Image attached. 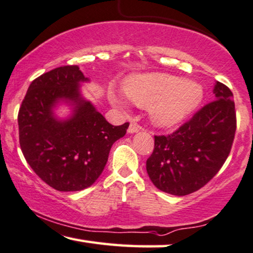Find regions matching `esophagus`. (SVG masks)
Segmentation results:
<instances>
[{
  "instance_id": "esophagus-1",
  "label": "esophagus",
  "mask_w": 253,
  "mask_h": 253,
  "mask_svg": "<svg viewBox=\"0 0 253 253\" xmlns=\"http://www.w3.org/2000/svg\"><path fill=\"white\" fill-rule=\"evenodd\" d=\"M139 130H140V126H138V124H134V123H131L129 127H127V132L129 133H137Z\"/></svg>"
}]
</instances>
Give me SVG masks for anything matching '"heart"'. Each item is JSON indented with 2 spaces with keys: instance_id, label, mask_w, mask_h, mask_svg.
Listing matches in <instances>:
<instances>
[{
  "instance_id": "heart-1",
  "label": "heart",
  "mask_w": 253,
  "mask_h": 253,
  "mask_svg": "<svg viewBox=\"0 0 253 253\" xmlns=\"http://www.w3.org/2000/svg\"><path fill=\"white\" fill-rule=\"evenodd\" d=\"M124 93L138 106H147L150 120L159 127H172L191 115L204 98L198 82L165 72L134 75L127 78ZM108 98L114 105L126 108L127 102L115 91Z\"/></svg>"
}]
</instances>
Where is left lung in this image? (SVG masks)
<instances>
[{
    "label": "left lung",
    "mask_w": 253,
    "mask_h": 253,
    "mask_svg": "<svg viewBox=\"0 0 253 253\" xmlns=\"http://www.w3.org/2000/svg\"><path fill=\"white\" fill-rule=\"evenodd\" d=\"M213 102L169 136H155L146 161L152 183L169 195L186 196L210 182L227 160L236 131L233 93L215 82Z\"/></svg>",
    "instance_id": "obj_1"
}]
</instances>
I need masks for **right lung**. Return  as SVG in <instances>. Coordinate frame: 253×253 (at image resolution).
<instances>
[{"label": "right lung", "instance_id": "add662e5", "mask_svg": "<svg viewBox=\"0 0 253 253\" xmlns=\"http://www.w3.org/2000/svg\"><path fill=\"white\" fill-rule=\"evenodd\" d=\"M78 65H65L31 83L18 113L19 144L27 164L57 191L91 186L105 168L113 144L129 123L114 126L82 93L88 83ZM71 113L60 118L56 110Z\"/></svg>", "mask_w": 253, "mask_h": 253}]
</instances>
